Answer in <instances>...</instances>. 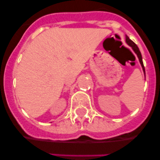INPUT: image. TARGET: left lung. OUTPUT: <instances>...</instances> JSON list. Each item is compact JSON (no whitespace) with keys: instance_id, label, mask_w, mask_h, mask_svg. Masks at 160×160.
Masks as SVG:
<instances>
[{"instance_id":"obj_1","label":"left lung","mask_w":160,"mask_h":160,"mask_svg":"<svg viewBox=\"0 0 160 160\" xmlns=\"http://www.w3.org/2000/svg\"><path fill=\"white\" fill-rule=\"evenodd\" d=\"M125 41H126L127 44H128V46L132 47V49H133V51L135 52V53L137 55V56H138V60H139L140 64H141L142 67V70H143V71H144V73H145V77H146V72H145V67H144V65H143L142 57V54H141V52H140L139 49H138V46H136V44H135L134 42H132V40H131L130 38H128V36H127V35H126V40H125Z\"/></svg>"}]
</instances>
